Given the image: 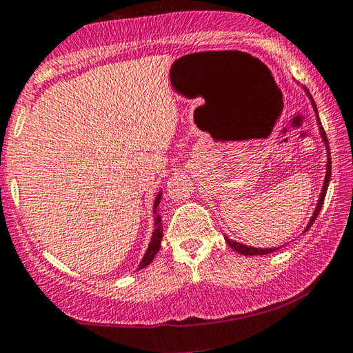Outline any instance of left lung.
<instances>
[{
	"label": "left lung",
	"instance_id": "8db88e82",
	"mask_svg": "<svg viewBox=\"0 0 353 353\" xmlns=\"http://www.w3.org/2000/svg\"><path fill=\"white\" fill-rule=\"evenodd\" d=\"M303 89H305V88H303ZM305 92H307V96H309V99H310L312 106H314V111H315V117H317V124H319V131H320V137H322L323 144H325V149H327V165H325V179H323V185H322V192H320V196H319V201H317V205H315V210H314V214H312V217H310L309 224H307V228H305V230H303V232H307V230H309V229H310V225H312V224H314V221H315V219H317V216H319L320 209H322L323 199H325V192H327V188H329V182H330V174H332V161H330V149H329V139H327V136H325V131H323V128H322V123H320V119H319V112H317V106H315L314 99H312L310 92H309V91H307V89H305ZM225 242H228V244H229V247H230V249H234V250H236V252H239V254H242V255H264V254H270V252H274V250H277V247H270V249H259V247H250V245L241 244V242H236V241H232V239H229L228 236H225Z\"/></svg>",
	"mask_w": 353,
	"mask_h": 353
}]
</instances>
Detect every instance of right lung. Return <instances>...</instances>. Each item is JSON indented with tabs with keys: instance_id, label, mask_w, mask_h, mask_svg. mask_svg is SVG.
Masks as SVG:
<instances>
[{
	"instance_id": "add662e5",
	"label": "right lung",
	"mask_w": 353,
	"mask_h": 353,
	"mask_svg": "<svg viewBox=\"0 0 353 353\" xmlns=\"http://www.w3.org/2000/svg\"><path fill=\"white\" fill-rule=\"evenodd\" d=\"M161 197H163V192H159L156 196V199H154V232H152V237H151V242H149L148 245V250H145L143 261L139 262V267H137V270L144 269V267H148L149 264L152 262V259L156 257V254L159 252L161 249V241H163V219H161V214L157 212V205H159L161 202Z\"/></svg>"
}]
</instances>
